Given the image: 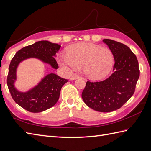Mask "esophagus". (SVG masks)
<instances>
[{
    "instance_id": "obj_1",
    "label": "esophagus",
    "mask_w": 151,
    "mask_h": 151,
    "mask_svg": "<svg viewBox=\"0 0 151 151\" xmlns=\"http://www.w3.org/2000/svg\"><path fill=\"white\" fill-rule=\"evenodd\" d=\"M78 78H80V76H79L78 75H77V74H74V75H72L71 78V80H76V79Z\"/></svg>"
}]
</instances>
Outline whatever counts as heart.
I'll list each match as a JSON object with an SVG mask.
<instances>
[{
	"mask_svg": "<svg viewBox=\"0 0 151 151\" xmlns=\"http://www.w3.org/2000/svg\"><path fill=\"white\" fill-rule=\"evenodd\" d=\"M114 57L111 50L92 43L79 42L67 48L65 56L59 64L71 68H82L84 75L97 80L109 75L113 68Z\"/></svg>",
	"mask_w": 151,
	"mask_h": 151,
	"instance_id": "b5f03b06",
	"label": "heart"
}]
</instances>
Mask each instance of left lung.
<instances>
[{"instance_id": "left-lung-1", "label": "left lung", "mask_w": 151, "mask_h": 151, "mask_svg": "<svg viewBox=\"0 0 151 151\" xmlns=\"http://www.w3.org/2000/svg\"><path fill=\"white\" fill-rule=\"evenodd\" d=\"M103 41L113 53V73L101 82L87 81L82 97L92 109L110 112L120 109L133 95L140 70L137 58L128 46L109 39Z\"/></svg>"}]
</instances>
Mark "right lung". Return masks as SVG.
Here are the masks:
<instances>
[{
  "label": "right lung",
  "instance_id": "1",
  "mask_svg": "<svg viewBox=\"0 0 151 151\" xmlns=\"http://www.w3.org/2000/svg\"><path fill=\"white\" fill-rule=\"evenodd\" d=\"M60 48V45L48 41H37L19 50L11 60L7 78V87L14 101L23 109L38 113L52 107L59 98L61 88L68 80L55 73H50L31 89L20 92L14 87L19 64L29 58H36L57 69L59 66L54 57Z\"/></svg>",
  "mask_w": 151,
  "mask_h": 151
}]
</instances>
